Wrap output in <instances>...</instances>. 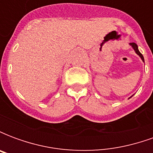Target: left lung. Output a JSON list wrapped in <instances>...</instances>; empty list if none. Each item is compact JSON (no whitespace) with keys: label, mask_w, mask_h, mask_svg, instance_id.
<instances>
[{"label":"left lung","mask_w":153,"mask_h":153,"mask_svg":"<svg viewBox=\"0 0 153 153\" xmlns=\"http://www.w3.org/2000/svg\"><path fill=\"white\" fill-rule=\"evenodd\" d=\"M129 46H130V47H131L132 48H133V49L134 50L135 53L137 54V55H138V56H139V57H140V58H141V60H143V62H144V58H143V55H142V54L140 53V51H138V45H137V44H136V43H134V42H131V43H129ZM132 97H133V95H132V96L130 97L129 98H131Z\"/></svg>","instance_id":"1"}]
</instances>
